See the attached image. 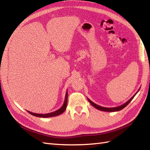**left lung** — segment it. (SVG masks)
I'll list each match as a JSON object with an SVG mask.
<instances>
[{"mask_svg": "<svg viewBox=\"0 0 150 150\" xmlns=\"http://www.w3.org/2000/svg\"><path fill=\"white\" fill-rule=\"evenodd\" d=\"M139 90H140V88L139 89V90L137 91V93L134 95H133V96L131 98H130L129 100H128V101H127L126 103H125L122 104V105H120V106H117V107H114V108H106V107H103V106H98V105H97L96 104H95L94 103H93V102H92L91 100L89 99L88 98V100L89 102H90V103L92 105V106H93L94 108H96V109H97L98 110L103 111H108V112H113V111H120L121 110H122L123 108H125L127 106V105H128L130 103V102L132 101V100L133 99V98H134V97L135 96L136 94L138 93Z\"/></svg>", "mask_w": 150, "mask_h": 150, "instance_id": "obj_1", "label": "left lung"}]
</instances>
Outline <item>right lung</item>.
<instances>
[{
  "mask_svg": "<svg viewBox=\"0 0 150 150\" xmlns=\"http://www.w3.org/2000/svg\"><path fill=\"white\" fill-rule=\"evenodd\" d=\"M67 103H68V91H66V93L65 95V99L64 102V104L62 106V107L59 108V110H57L53 112H51L48 113H45V114H41V113H32L31 111H27L31 115H32L33 116L38 117H42V118H47V117H55V116H58L59 115L62 114V113L64 112V111L66 109V106H67Z\"/></svg>",
  "mask_w": 150,
  "mask_h": 150,
  "instance_id": "obj_1",
  "label": "right lung"
}]
</instances>
